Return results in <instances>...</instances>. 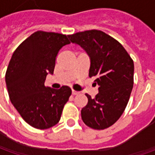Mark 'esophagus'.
<instances>
[{
    "label": "esophagus",
    "mask_w": 155,
    "mask_h": 155,
    "mask_svg": "<svg viewBox=\"0 0 155 155\" xmlns=\"http://www.w3.org/2000/svg\"><path fill=\"white\" fill-rule=\"evenodd\" d=\"M71 93H72V95H73V96H76V95H78L80 92H79V91H74V90H72Z\"/></svg>",
    "instance_id": "34e87169"
}]
</instances>
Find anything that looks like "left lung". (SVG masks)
I'll use <instances>...</instances> for the list:
<instances>
[{"mask_svg": "<svg viewBox=\"0 0 155 155\" xmlns=\"http://www.w3.org/2000/svg\"><path fill=\"white\" fill-rule=\"evenodd\" d=\"M90 58L89 77L98 85L95 98L81 110L83 122L94 129L110 127L125 110L134 84V62L117 40L102 31L89 30L69 35Z\"/></svg>", "mask_w": 155, "mask_h": 155, "instance_id": "left-lung-1", "label": "left lung"}]
</instances>
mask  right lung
<instances>
[{"mask_svg":"<svg viewBox=\"0 0 155 155\" xmlns=\"http://www.w3.org/2000/svg\"><path fill=\"white\" fill-rule=\"evenodd\" d=\"M68 36L39 31L18 46L6 72L9 98L30 126L45 129L59 122L71 90L45 86V78L53 74L59 50L69 45Z\"/></svg>","mask_w":155,"mask_h":155,"instance_id":"add662e5","label":"right lung"}]
</instances>
